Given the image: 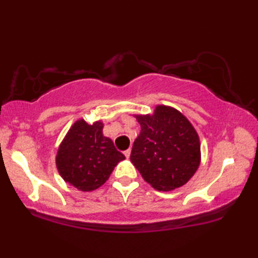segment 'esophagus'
Returning a JSON list of instances; mask_svg holds the SVG:
<instances>
[{
  "label": "esophagus",
  "instance_id": "obj_1",
  "mask_svg": "<svg viewBox=\"0 0 258 258\" xmlns=\"http://www.w3.org/2000/svg\"><path fill=\"white\" fill-rule=\"evenodd\" d=\"M124 155H125L126 158H130V156H131V149L125 150V151H124Z\"/></svg>",
  "mask_w": 258,
  "mask_h": 258
}]
</instances>
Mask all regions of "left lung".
Here are the masks:
<instances>
[{"mask_svg": "<svg viewBox=\"0 0 258 258\" xmlns=\"http://www.w3.org/2000/svg\"><path fill=\"white\" fill-rule=\"evenodd\" d=\"M141 132L131 161L145 181L159 191L184 185L200 164V142L194 126L176 109L157 106L154 115L135 116Z\"/></svg>", "mask_w": 258, "mask_h": 258, "instance_id": "8db88e82", "label": "left lung"}]
</instances>
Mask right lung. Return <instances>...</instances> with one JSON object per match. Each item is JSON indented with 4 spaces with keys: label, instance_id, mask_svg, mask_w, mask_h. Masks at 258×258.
<instances>
[{
    "label": "right lung",
    "instance_id": "obj_1",
    "mask_svg": "<svg viewBox=\"0 0 258 258\" xmlns=\"http://www.w3.org/2000/svg\"><path fill=\"white\" fill-rule=\"evenodd\" d=\"M103 124L77 120L59 147L55 163L64 181L81 191H93L106 182L125 156L103 137Z\"/></svg>",
    "mask_w": 258,
    "mask_h": 258
}]
</instances>
